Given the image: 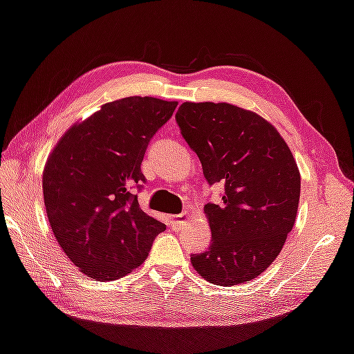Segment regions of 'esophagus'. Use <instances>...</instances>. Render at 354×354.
<instances>
[{"label":"esophagus","mask_w":354,"mask_h":354,"mask_svg":"<svg viewBox=\"0 0 354 354\" xmlns=\"http://www.w3.org/2000/svg\"><path fill=\"white\" fill-rule=\"evenodd\" d=\"M188 221H189V213L188 212H183V213H180V215H172L171 216V224L177 229L183 227V225L187 224Z\"/></svg>","instance_id":"esophagus-1"}]
</instances>
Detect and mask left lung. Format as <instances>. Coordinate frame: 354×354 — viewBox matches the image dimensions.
Here are the masks:
<instances>
[{
  "mask_svg": "<svg viewBox=\"0 0 354 354\" xmlns=\"http://www.w3.org/2000/svg\"><path fill=\"white\" fill-rule=\"evenodd\" d=\"M176 119L208 183H224L223 199L204 207L212 245L191 265L215 286L252 281L279 256L297 219L292 150L262 115L225 102H185Z\"/></svg>",
  "mask_w": 354,
  "mask_h": 354,
  "instance_id": "left-lung-1",
  "label": "left lung"
}]
</instances>
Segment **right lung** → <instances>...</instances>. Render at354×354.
I'll use <instances>...</instances> for the list:
<instances>
[{
	"mask_svg": "<svg viewBox=\"0 0 354 354\" xmlns=\"http://www.w3.org/2000/svg\"><path fill=\"white\" fill-rule=\"evenodd\" d=\"M178 102L125 97L73 124L51 150L42 174L44 202L57 245L81 273L114 281L144 263L166 229L130 193L144 182L152 136Z\"/></svg>",
	"mask_w": 354,
	"mask_h": 354,
	"instance_id": "add662e5",
	"label": "right lung"
}]
</instances>
